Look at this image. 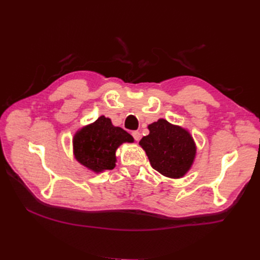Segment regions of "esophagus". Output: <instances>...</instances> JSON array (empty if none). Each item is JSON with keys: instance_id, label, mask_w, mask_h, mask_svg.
I'll list each match as a JSON object with an SVG mask.
<instances>
[{"instance_id": "34e87169", "label": "esophagus", "mask_w": 260, "mask_h": 260, "mask_svg": "<svg viewBox=\"0 0 260 260\" xmlns=\"http://www.w3.org/2000/svg\"><path fill=\"white\" fill-rule=\"evenodd\" d=\"M132 136H133V138H135V140L137 141V142H139L140 139H141V133L139 131H133L132 132Z\"/></svg>"}]
</instances>
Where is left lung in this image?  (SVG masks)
<instances>
[{
    "label": "left lung",
    "instance_id": "1",
    "mask_svg": "<svg viewBox=\"0 0 260 260\" xmlns=\"http://www.w3.org/2000/svg\"><path fill=\"white\" fill-rule=\"evenodd\" d=\"M147 128L148 136L143 137L139 144L145 151L151 166L167 178H183L196 157V144L191 133L162 118Z\"/></svg>",
    "mask_w": 260,
    "mask_h": 260
}]
</instances>
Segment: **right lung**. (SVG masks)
<instances>
[{
  "label": "right lung",
  "mask_w": 260,
  "mask_h": 260,
  "mask_svg": "<svg viewBox=\"0 0 260 260\" xmlns=\"http://www.w3.org/2000/svg\"><path fill=\"white\" fill-rule=\"evenodd\" d=\"M135 139L120 127H115L105 116L78 129L73 138L76 160L89 170L100 174L116 166V151L123 143H133Z\"/></svg>",
  "instance_id": "right-lung-1"
}]
</instances>
